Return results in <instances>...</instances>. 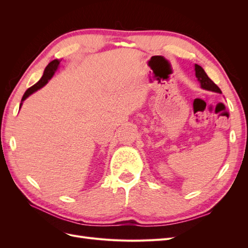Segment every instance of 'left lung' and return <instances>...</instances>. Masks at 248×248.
I'll return each instance as SVG.
<instances>
[{
  "mask_svg": "<svg viewBox=\"0 0 248 248\" xmlns=\"http://www.w3.org/2000/svg\"><path fill=\"white\" fill-rule=\"evenodd\" d=\"M194 70H196V77H197L198 80L200 81L201 88L208 90V91L221 93L220 89L217 87V85L214 84V82L211 79L209 78V77L207 76V73L205 72V70L202 69L200 65L196 64V66H194Z\"/></svg>",
  "mask_w": 248,
  "mask_h": 248,
  "instance_id": "left-lung-1",
  "label": "left lung"
}]
</instances>
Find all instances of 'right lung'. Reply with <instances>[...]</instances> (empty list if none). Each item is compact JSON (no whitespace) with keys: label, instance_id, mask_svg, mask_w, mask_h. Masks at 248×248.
<instances>
[{"label":"right lung","instance_id":"add662e5","mask_svg":"<svg viewBox=\"0 0 248 248\" xmlns=\"http://www.w3.org/2000/svg\"><path fill=\"white\" fill-rule=\"evenodd\" d=\"M59 64H60V60H54V61H51V62L46 66V68L44 69L43 76H42V78L39 79V81L36 82V84H35L34 86H32L31 88H29V89L27 90V91H26V93L24 94V96H22L21 103H20V108H21L22 101L26 100L30 95L33 94L34 92H36L37 90L41 89L43 86H46V85L47 84V81H48V80L52 78V76H54V74H55V71L57 70Z\"/></svg>","mask_w":248,"mask_h":248}]
</instances>
